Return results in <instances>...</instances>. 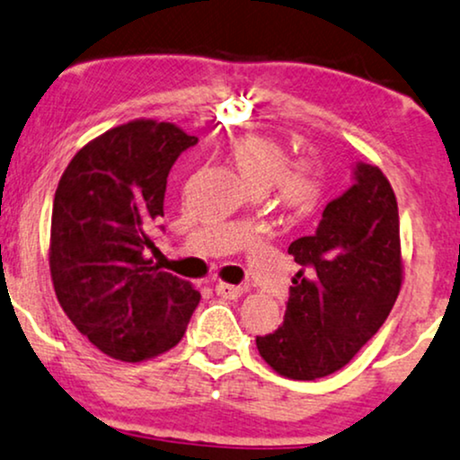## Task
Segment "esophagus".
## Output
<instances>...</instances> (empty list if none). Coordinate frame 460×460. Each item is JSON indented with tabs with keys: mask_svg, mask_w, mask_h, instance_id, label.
<instances>
[{
	"mask_svg": "<svg viewBox=\"0 0 460 460\" xmlns=\"http://www.w3.org/2000/svg\"><path fill=\"white\" fill-rule=\"evenodd\" d=\"M215 293L219 296H224V299H239L243 295V288L241 286H232V284H226V282H219L215 286Z\"/></svg>",
	"mask_w": 460,
	"mask_h": 460,
	"instance_id": "esophagus-1",
	"label": "esophagus"
}]
</instances>
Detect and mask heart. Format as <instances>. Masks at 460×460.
<instances>
[{
  "mask_svg": "<svg viewBox=\"0 0 460 460\" xmlns=\"http://www.w3.org/2000/svg\"><path fill=\"white\" fill-rule=\"evenodd\" d=\"M230 156L245 185L252 191L273 189L284 208L307 213L323 193L321 172L310 159H288L282 144L261 133H247L230 146Z\"/></svg>",
  "mask_w": 460,
  "mask_h": 460,
  "instance_id": "b5f03b06",
  "label": "heart"
}]
</instances>
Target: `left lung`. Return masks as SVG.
<instances>
[{
    "mask_svg": "<svg viewBox=\"0 0 460 460\" xmlns=\"http://www.w3.org/2000/svg\"><path fill=\"white\" fill-rule=\"evenodd\" d=\"M288 253L301 271L284 325L258 336L256 347L278 375L314 381L359 353L401 293V221L387 176L359 164L355 185L327 204L314 234L290 243Z\"/></svg>",
    "mask_w": 460,
    "mask_h": 460,
    "instance_id": "obj_1",
    "label": "left lung"
}]
</instances>
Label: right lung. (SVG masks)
I'll return each instance as SVG.
<instances>
[{"label":"right lung","instance_id":"add662e5","mask_svg":"<svg viewBox=\"0 0 460 460\" xmlns=\"http://www.w3.org/2000/svg\"><path fill=\"white\" fill-rule=\"evenodd\" d=\"M174 122L137 118L88 142L59 178L49 269L79 333L120 361H146L185 336L199 293L159 271L153 228L164 217L167 174L196 146Z\"/></svg>","mask_w":460,"mask_h":460}]
</instances>
